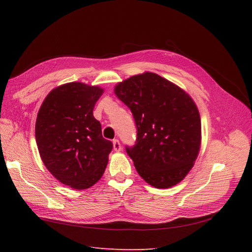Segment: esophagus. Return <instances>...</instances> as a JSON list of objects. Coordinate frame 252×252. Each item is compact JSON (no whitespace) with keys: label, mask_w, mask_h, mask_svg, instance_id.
<instances>
[{"label":"esophagus","mask_w":252,"mask_h":252,"mask_svg":"<svg viewBox=\"0 0 252 252\" xmlns=\"http://www.w3.org/2000/svg\"><path fill=\"white\" fill-rule=\"evenodd\" d=\"M112 145H114V151L115 152H120L121 151V144L118 140H114V142H112Z\"/></svg>","instance_id":"1"}]
</instances>
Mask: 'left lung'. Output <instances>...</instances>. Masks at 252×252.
<instances>
[{"label":"left lung","instance_id":"obj_1","mask_svg":"<svg viewBox=\"0 0 252 252\" xmlns=\"http://www.w3.org/2000/svg\"><path fill=\"white\" fill-rule=\"evenodd\" d=\"M114 91L136 123V144L126 153L137 173L156 189L180 183L200 151L201 121L195 101L183 89L149 71L119 82Z\"/></svg>","mask_w":252,"mask_h":252}]
</instances>
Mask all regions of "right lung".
<instances>
[{"label": "right lung", "instance_id": "1", "mask_svg": "<svg viewBox=\"0 0 252 252\" xmlns=\"http://www.w3.org/2000/svg\"><path fill=\"white\" fill-rule=\"evenodd\" d=\"M104 89L69 82L53 89L35 121V141L46 169L61 183L87 189L103 176L112 143L101 135L93 109Z\"/></svg>", "mask_w": 252, "mask_h": 252}]
</instances>
